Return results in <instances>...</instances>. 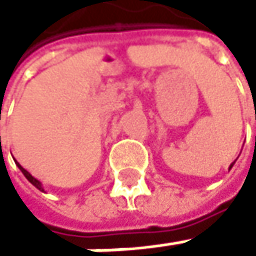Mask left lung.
Returning <instances> with one entry per match:
<instances>
[{
  "label": "left lung",
  "mask_w": 256,
  "mask_h": 256,
  "mask_svg": "<svg viewBox=\"0 0 256 256\" xmlns=\"http://www.w3.org/2000/svg\"><path fill=\"white\" fill-rule=\"evenodd\" d=\"M234 164H235V162H232V164H230V167H229V169H232V166H234Z\"/></svg>",
  "instance_id": "8db88e82"
}]
</instances>
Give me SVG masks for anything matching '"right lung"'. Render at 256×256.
I'll list each match as a JSON object with an SVG mask.
<instances>
[{
  "instance_id": "right-lung-1",
  "label": "right lung",
  "mask_w": 256,
  "mask_h": 256,
  "mask_svg": "<svg viewBox=\"0 0 256 256\" xmlns=\"http://www.w3.org/2000/svg\"><path fill=\"white\" fill-rule=\"evenodd\" d=\"M0 140H1V138H0ZM15 162H16V160H15ZM16 166L20 167V170L22 172V175H24V176H26V178H27L28 181H30V182H32V184L35 186L36 189H40V190H42V192H44V189H42V184H41V182H40V181H38L36 178H34V176H32L30 174H28V172H27V170L24 169V167H22V166H21L20 162H16Z\"/></svg>"
}]
</instances>
